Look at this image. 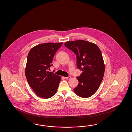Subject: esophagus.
I'll list each match as a JSON object with an SVG mask.
<instances>
[{
  "mask_svg": "<svg viewBox=\"0 0 132 132\" xmlns=\"http://www.w3.org/2000/svg\"><path fill=\"white\" fill-rule=\"evenodd\" d=\"M65 78L67 80H69L71 78V76H69L68 77H65Z\"/></svg>",
  "mask_w": 132,
  "mask_h": 132,
  "instance_id": "obj_1",
  "label": "esophagus"
}]
</instances>
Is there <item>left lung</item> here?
<instances>
[{
  "label": "left lung",
  "mask_w": 132,
  "mask_h": 132,
  "mask_svg": "<svg viewBox=\"0 0 132 132\" xmlns=\"http://www.w3.org/2000/svg\"><path fill=\"white\" fill-rule=\"evenodd\" d=\"M64 45L76 54L77 68L82 71L77 77L79 82L73 90L80 97H90L97 92L104 76L101 51L95 44L84 40L67 42Z\"/></svg>",
  "instance_id": "1"
}]
</instances>
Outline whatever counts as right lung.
<instances>
[{
	"instance_id": "add662e5",
	"label": "right lung",
	"mask_w": 132,
	"mask_h": 132,
	"mask_svg": "<svg viewBox=\"0 0 132 132\" xmlns=\"http://www.w3.org/2000/svg\"><path fill=\"white\" fill-rule=\"evenodd\" d=\"M63 43H46L37 45L28 53L25 76L34 92L43 98H51L56 93L61 77L48 71L55 54Z\"/></svg>"
}]
</instances>
